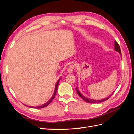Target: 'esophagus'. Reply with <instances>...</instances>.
<instances>
[{
	"label": "esophagus",
	"mask_w": 134,
	"mask_h": 134,
	"mask_svg": "<svg viewBox=\"0 0 134 134\" xmlns=\"http://www.w3.org/2000/svg\"><path fill=\"white\" fill-rule=\"evenodd\" d=\"M74 69V68L72 65H69V67L67 69V71L69 72V73H71L73 71Z\"/></svg>",
	"instance_id": "34e87169"
}]
</instances>
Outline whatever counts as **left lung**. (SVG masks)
Masks as SVG:
<instances>
[{
	"mask_svg": "<svg viewBox=\"0 0 134 134\" xmlns=\"http://www.w3.org/2000/svg\"><path fill=\"white\" fill-rule=\"evenodd\" d=\"M115 50L118 52L121 55V49H120V46L119 45V44L117 43V42L116 41H115ZM76 90L77 93H78V95H79V96L81 97V98H82L84 101H86V102H88V103H99V102H103V101H105V100H107V99L109 98V97H110L113 94V93H114V92H115V91L113 92L112 93V94H111V95H110L109 96L107 97V98H103V99H102L96 100V99H91V98H87V97L84 96L82 94V93H81L79 92L78 87L76 88Z\"/></svg>",
	"mask_w": 134,
	"mask_h": 134,
	"instance_id": "obj_1",
	"label": "left lung"
}]
</instances>
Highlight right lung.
Wrapping results in <instances>:
<instances>
[{"mask_svg":"<svg viewBox=\"0 0 134 134\" xmlns=\"http://www.w3.org/2000/svg\"><path fill=\"white\" fill-rule=\"evenodd\" d=\"M61 78H59V79H58V80L57 81V82H56V86H55V88L54 93L53 95H52V96L51 97V98H50V99L49 100H48L46 103H44L43 104L41 105V106H36V107H34V106H30V107H31V108H44V107H46L47 106H48V105L49 104L52 102V100H53V99H54V98H55V95H56V91H57L58 88V85H59V82H60V80L61 79ZM25 106H26V105H25Z\"/></svg>","mask_w":134,"mask_h":134,"instance_id":"right-lung-1","label":"right lung"}]
</instances>
